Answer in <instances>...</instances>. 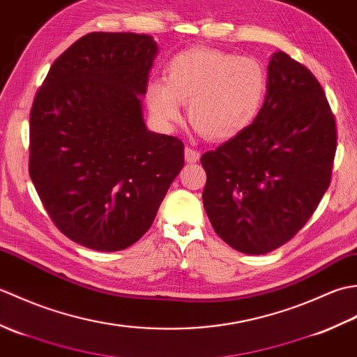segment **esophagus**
Segmentation results:
<instances>
[{
	"mask_svg": "<svg viewBox=\"0 0 357 357\" xmlns=\"http://www.w3.org/2000/svg\"><path fill=\"white\" fill-rule=\"evenodd\" d=\"M184 155H185V161H187V162H198L199 158H201L199 151L192 149V147H185Z\"/></svg>",
	"mask_w": 357,
	"mask_h": 357,
	"instance_id": "obj_1",
	"label": "esophagus"
}]
</instances>
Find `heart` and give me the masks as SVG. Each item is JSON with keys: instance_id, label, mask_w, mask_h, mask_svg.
Here are the masks:
<instances>
[{"instance_id": "1", "label": "heart", "mask_w": 357, "mask_h": 357, "mask_svg": "<svg viewBox=\"0 0 357 357\" xmlns=\"http://www.w3.org/2000/svg\"><path fill=\"white\" fill-rule=\"evenodd\" d=\"M165 82H151L147 104L161 126L172 128L188 119L211 141H227L245 132L264 107L270 78L253 56L219 49L193 47L174 55L164 72Z\"/></svg>"}]
</instances>
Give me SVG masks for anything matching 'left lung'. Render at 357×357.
Segmentation results:
<instances>
[{
  "mask_svg": "<svg viewBox=\"0 0 357 357\" xmlns=\"http://www.w3.org/2000/svg\"><path fill=\"white\" fill-rule=\"evenodd\" d=\"M267 69L259 116L201 158L206 213L219 238L245 255L273 252L305 225L330 185L337 139L314 75L284 52Z\"/></svg>",
  "mask_w": 357,
  "mask_h": 357,
  "instance_id": "left-lung-1",
  "label": "left lung"
}]
</instances>
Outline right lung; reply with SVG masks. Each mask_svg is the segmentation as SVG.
<instances>
[{
    "mask_svg": "<svg viewBox=\"0 0 357 357\" xmlns=\"http://www.w3.org/2000/svg\"><path fill=\"white\" fill-rule=\"evenodd\" d=\"M150 35L92 32L73 43L30 112L29 173L55 225L98 252L133 245L184 167V144L150 132L142 96Z\"/></svg>",
    "mask_w": 357,
    "mask_h": 357,
    "instance_id": "1",
    "label": "right lung"
}]
</instances>
